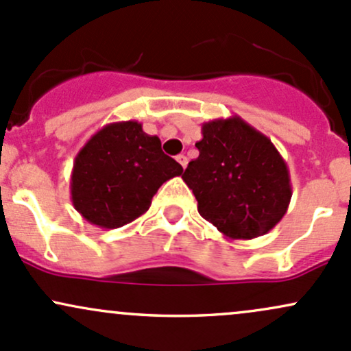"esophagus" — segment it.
<instances>
[{"label": "esophagus", "mask_w": 351, "mask_h": 351, "mask_svg": "<svg viewBox=\"0 0 351 351\" xmlns=\"http://www.w3.org/2000/svg\"><path fill=\"white\" fill-rule=\"evenodd\" d=\"M176 159H177V162H179L180 165H182V167H184V169H186V165H187V162H189V160H187V157H186V156H184V154H179V156H177V157H176Z\"/></svg>", "instance_id": "1"}]
</instances>
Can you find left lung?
I'll list each match as a JSON object with an SVG mask.
<instances>
[{
	"instance_id": "8db88e82",
	"label": "left lung",
	"mask_w": 351,
	"mask_h": 351,
	"mask_svg": "<svg viewBox=\"0 0 351 351\" xmlns=\"http://www.w3.org/2000/svg\"><path fill=\"white\" fill-rule=\"evenodd\" d=\"M199 157L182 179L197 210L227 239L265 235L287 214L292 184L274 143L239 116L202 124Z\"/></svg>"
}]
</instances>
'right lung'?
I'll return each mask as SVG.
<instances>
[{"label":"right lung","instance_id":"obj_1","mask_svg":"<svg viewBox=\"0 0 351 351\" xmlns=\"http://www.w3.org/2000/svg\"><path fill=\"white\" fill-rule=\"evenodd\" d=\"M182 165L137 121L106 124L77 152L71 172L73 206L93 226L119 228L151 207L165 180Z\"/></svg>","mask_w":351,"mask_h":351}]
</instances>
